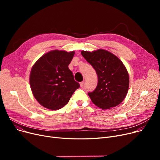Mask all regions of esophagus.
Returning a JSON list of instances; mask_svg holds the SVG:
<instances>
[{
	"instance_id": "esophagus-1",
	"label": "esophagus",
	"mask_w": 160,
	"mask_h": 160,
	"mask_svg": "<svg viewBox=\"0 0 160 160\" xmlns=\"http://www.w3.org/2000/svg\"><path fill=\"white\" fill-rule=\"evenodd\" d=\"M80 87H83V86H84V81H82V82H81L80 83Z\"/></svg>"
}]
</instances>
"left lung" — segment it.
<instances>
[{"instance_id": "left-lung-1", "label": "left lung", "mask_w": 160, "mask_h": 160, "mask_svg": "<svg viewBox=\"0 0 160 160\" xmlns=\"http://www.w3.org/2000/svg\"><path fill=\"white\" fill-rule=\"evenodd\" d=\"M81 54L93 66L98 77L97 88L88 93L91 101L102 110L121 104L129 88V75L122 62L103 49L91 52L82 50Z\"/></svg>"}]
</instances>
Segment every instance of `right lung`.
<instances>
[{"label": "right lung", "instance_id": "1", "mask_svg": "<svg viewBox=\"0 0 160 160\" xmlns=\"http://www.w3.org/2000/svg\"><path fill=\"white\" fill-rule=\"evenodd\" d=\"M74 55V51L52 50L42 56L33 65L30 88L41 106L49 110H59L68 103L80 88L68 67Z\"/></svg>", "mask_w": 160, "mask_h": 160}]
</instances>
